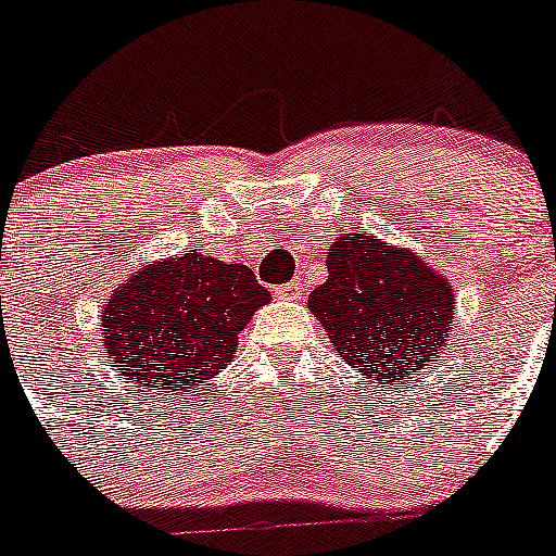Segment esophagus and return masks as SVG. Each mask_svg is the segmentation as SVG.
<instances>
[{"label":"esophagus","mask_w":556,"mask_h":556,"mask_svg":"<svg viewBox=\"0 0 556 556\" xmlns=\"http://www.w3.org/2000/svg\"><path fill=\"white\" fill-rule=\"evenodd\" d=\"M299 293H302V282H299V279H293V282L277 288L279 299H299Z\"/></svg>","instance_id":"1"}]
</instances>
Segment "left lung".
I'll use <instances>...</instances> for the list:
<instances>
[{
	"instance_id": "left-lung-1",
	"label": "left lung",
	"mask_w": 556,
	"mask_h": 556,
	"mask_svg": "<svg viewBox=\"0 0 556 556\" xmlns=\"http://www.w3.org/2000/svg\"><path fill=\"white\" fill-rule=\"evenodd\" d=\"M329 279L309 293L337 354L362 376L403 381L447 349L455 299L419 254L370 232H342L326 252Z\"/></svg>"
}]
</instances>
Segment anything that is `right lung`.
<instances>
[{
  "label": "right lung",
  "mask_w": 556,
  "mask_h": 556,
  "mask_svg": "<svg viewBox=\"0 0 556 556\" xmlns=\"http://www.w3.org/2000/svg\"><path fill=\"white\" fill-rule=\"evenodd\" d=\"M268 299L252 268L189 249L112 290L101 313L103 354L142 389L205 387L225 370L238 334Z\"/></svg>",
  "instance_id": "1"
}]
</instances>
